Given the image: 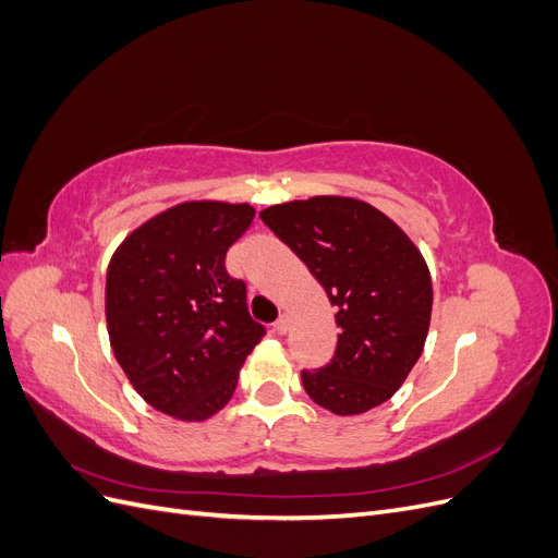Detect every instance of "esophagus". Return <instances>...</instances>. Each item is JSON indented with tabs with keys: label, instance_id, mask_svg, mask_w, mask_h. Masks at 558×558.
I'll return each mask as SVG.
<instances>
[{
	"label": "esophagus",
	"instance_id": "1",
	"mask_svg": "<svg viewBox=\"0 0 558 558\" xmlns=\"http://www.w3.org/2000/svg\"><path fill=\"white\" fill-rule=\"evenodd\" d=\"M289 326H291V320H289V316H286V314H281V316L277 318V324H275V330H277L279 335H286V332H289Z\"/></svg>",
	"mask_w": 558,
	"mask_h": 558
}]
</instances>
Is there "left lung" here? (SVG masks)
I'll use <instances>...</instances> for the list:
<instances>
[{
	"label": "left lung",
	"mask_w": 558,
	"mask_h": 558,
	"mask_svg": "<svg viewBox=\"0 0 558 558\" xmlns=\"http://www.w3.org/2000/svg\"><path fill=\"white\" fill-rule=\"evenodd\" d=\"M260 218L337 307L335 356L318 373H302L307 396L337 416L379 408L426 344L433 310L426 258L396 221L356 197L281 202Z\"/></svg>",
	"instance_id": "left-lung-1"
}]
</instances>
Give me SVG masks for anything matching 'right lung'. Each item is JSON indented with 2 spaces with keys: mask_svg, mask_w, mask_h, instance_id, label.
<instances>
[{
  "mask_svg": "<svg viewBox=\"0 0 558 558\" xmlns=\"http://www.w3.org/2000/svg\"><path fill=\"white\" fill-rule=\"evenodd\" d=\"M253 216L248 202H179L134 228L107 267L113 356L150 408L185 424L226 408L265 337L244 281L226 272V251Z\"/></svg>",
  "mask_w": 558,
  "mask_h": 558,
  "instance_id": "add662e5",
  "label": "right lung"
}]
</instances>
